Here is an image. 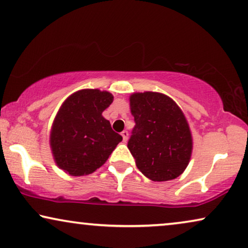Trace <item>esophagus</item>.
<instances>
[{"mask_svg":"<svg viewBox=\"0 0 248 248\" xmlns=\"http://www.w3.org/2000/svg\"><path fill=\"white\" fill-rule=\"evenodd\" d=\"M121 136H123V140H124V142H125V141L128 140V136H129V134H128L127 130H124L123 132H121Z\"/></svg>","mask_w":248,"mask_h":248,"instance_id":"obj_1","label":"esophagus"}]
</instances>
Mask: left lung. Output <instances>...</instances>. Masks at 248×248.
I'll use <instances>...</instances> for the list:
<instances>
[{"label": "left lung", "mask_w": 248, "mask_h": 248, "mask_svg": "<svg viewBox=\"0 0 248 248\" xmlns=\"http://www.w3.org/2000/svg\"><path fill=\"white\" fill-rule=\"evenodd\" d=\"M130 109L135 127L128 148L138 170L152 181L176 179L192 153L189 124L179 106L164 94L134 93Z\"/></svg>", "instance_id": "1"}]
</instances>
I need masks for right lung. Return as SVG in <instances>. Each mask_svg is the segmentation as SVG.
Segmentation results:
<instances>
[{
	"instance_id": "obj_1",
	"label": "right lung",
	"mask_w": 248,
	"mask_h": 248,
	"mask_svg": "<svg viewBox=\"0 0 248 248\" xmlns=\"http://www.w3.org/2000/svg\"><path fill=\"white\" fill-rule=\"evenodd\" d=\"M112 101V94L106 91L82 90L62 103L50 134L51 151L59 169L81 176L107 162L123 140L102 117Z\"/></svg>"
}]
</instances>
